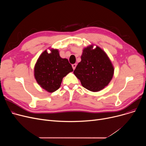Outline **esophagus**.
I'll list each match as a JSON object with an SVG mask.
<instances>
[{"instance_id":"obj_1","label":"esophagus","mask_w":146,"mask_h":146,"mask_svg":"<svg viewBox=\"0 0 146 146\" xmlns=\"http://www.w3.org/2000/svg\"><path fill=\"white\" fill-rule=\"evenodd\" d=\"M76 64H72V67H73V70H74V69L76 68Z\"/></svg>"}]
</instances>
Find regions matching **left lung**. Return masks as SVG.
Instances as JSON below:
<instances>
[{
    "mask_svg": "<svg viewBox=\"0 0 146 146\" xmlns=\"http://www.w3.org/2000/svg\"><path fill=\"white\" fill-rule=\"evenodd\" d=\"M91 44L83 48L81 61L74 74L86 89L96 92L104 89L112 80L114 67L107 54L101 47Z\"/></svg>",
    "mask_w": 146,
    "mask_h": 146,
    "instance_id": "left-lung-1",
    "label": "left lung"
}]
</instances>
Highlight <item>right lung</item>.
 Returning <instances> with one entry per match:
<instances>
[{
	"instance_id": "add662e5",
	"label": "right lung",
	"mask_w": 146,
	"mask_h": 146,
	"mask_svg": "<svg viewBox=\"0 0 146 146\" xmlns=\"http://www.w3.org/2000/svg\"><path fill=\"white\" fill-rule=\"evenodd\" d=\"M44 50L34 66V78L41 88L49 93L59 89L63 78L73 69L67 58L60 56L58 49L49 47Z\"/></svg>"
}]
</instances>
